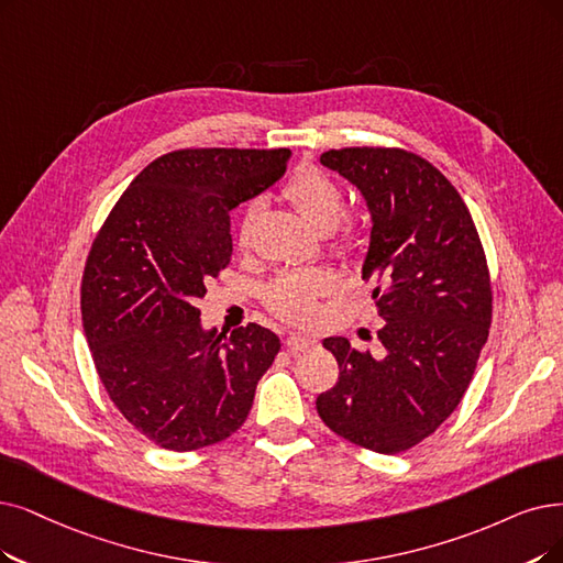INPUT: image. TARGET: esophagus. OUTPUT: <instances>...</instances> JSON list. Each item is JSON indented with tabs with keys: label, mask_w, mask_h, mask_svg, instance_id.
<instances>
[{
	"label": "esophagus",
	"mask_w": 563,
	"mask_h": 563,
	"mask_svg": "<svg viewBox=\"0 0 563 563\" xmlns=\"http://www.w3.org/2000/svg\"><path fill=\"white\" fill-rule=\"evenodd\" d=\"M284 344L290 353H300V351L317 346V340H313V336H305V334H290V336H286Z\"/></svg>",
	"instance_id": "obj_1"
}]
</instances>
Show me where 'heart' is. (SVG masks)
<instances>
[{"label":"heart","mask_w":563,"mask_h":563,"mask_svg":"<svg viewBox=\"0 0 563 563\" xmlns=\"http://www.w3.org/2000/svg\"><path fill=\"white\" fill-rule=\"evenodd\" d=\"M284 196L296 212L317 233H334L336 244L353 246L357 242V223L346 221L336 231V221L344 212V194L330 175L319 168L305 166L284 187ZM263 217V200L254 198L246 203L238 223V246L246 252L254 242V231ZM336 282L328 273H286L267 288L265 300L279 319L288 323H307L317 313L319 298L330 296Z\"/></svg>","instance_id":"b5f03b06"}]
</instances>
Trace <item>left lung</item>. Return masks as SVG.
<instances>
[{"label": "left lung", "instance_id": "obj_1", "mask_svg": "<svg viewBox=\"0 0 563 563\" xmlns=\"http://www.w3.org/2000/svg\"><path fill=\"white\" fill-rule=\"evenodd\" d=\"M321 164L363 194L372 233L363 279L384 328V355L346 336L323 346L340 365L317 397L334 434L374 453L409 451L451 416L474 378L492 323L483 244L462 196L422 156L397 147H344Z\"/></svg>", "mask_w": 563, "mask_h": 563}]
</instances>
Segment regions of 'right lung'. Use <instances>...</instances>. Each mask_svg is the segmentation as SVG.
Listing matches in <instances>:
<instances>
[{
    "label": "right lung",
    "instance_id": "right-lung-1",
    "mask_svg": "<svg viewBox=\"0 0 563 563\" xmlns=\"http://www.w3.org/2000/svg\"><path fill=\"white\" fill-rule=\"evenodd\" d=\"M290 150H177L154 159L108 214L85 263L80 311L101 384L156 445L187 453L250 416L279 336L250 323L229 340L198 298L233 254L231 210L273 187Z\"/></svg>",
    "mask_w": 563,
    "mask_h": 563
}]
</instances>
